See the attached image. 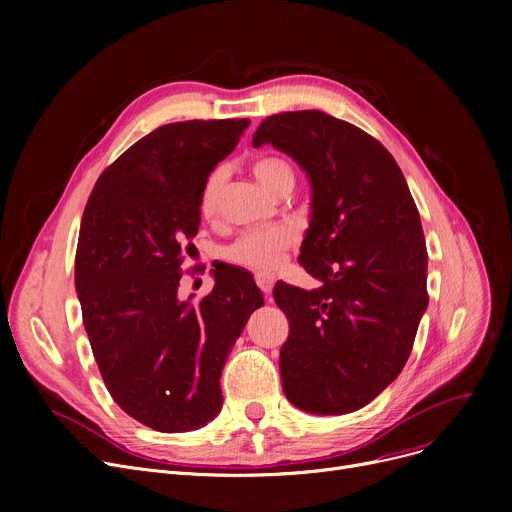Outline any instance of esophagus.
Instances as JSON below:
<instances>
[{
    "instance_id": "1",
    "label": "esophagus",
    "mask_w": 512,
    "mask_h": 512,
    "mask_svg": "<svg viewBox=\"0 0 512 512\" xmlns=\"http://www.w3.org/2000/svg\"><path fill=\"white\" fill-rule=\"evenodd\" d=\"M255 282H257V286H259V290H261L263 294H270L276 280H274V276H270V274H257V276H255Z\"/></svg>"
}]
</instances>
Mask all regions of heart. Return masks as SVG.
Segmentation results:
<instances>
[{"mask_svg":"<svg viewBox=\"0 0 512 512\" xmlns=\"http://www.w3.org/2000/svg\"><path fill=\"white\" fill-rule=\"evenodd\" d=\"M251 170L255 178L272 193L284 191L286 186H294V170L288 161L280 155H261L257 157ZM224 168H215L203 182L199 193V211L203 218L211 220L218 213L222 184H224ZM294 230L288 226H272V228H259L240 234L232 245L224 249V257L230 263L255 272H270L280 263L284 253L292 247Z\"/></svg>","mask_w":512,"mask_h":512,"instance_id":"1","label":"heart"}]
</instances>
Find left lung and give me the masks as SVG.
Returning <instances> with one entry per match:
<instances>
[{"mask_svg":"<svg viewBox=\"0 0 512 512\" xmlns=\"http://www.w3.org/2000/svg\"><path fill=\"white\" fill-rule=\"evenodd\" d=\"M288 153L311 180L299 263L321 280L278 282L290 334L280 351L286 398L315 415L351 413L405 367L427 309V249L417 205L390 151L319 110L265 118L253 147Z\"/></svg>","mask_w":512,"mask_h":512,"instance_id":"obj_1","label":"left lung"}]
</instances>
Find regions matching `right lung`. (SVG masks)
Wrapping results in <instances>:
<instances>
[{
    "label": "right lung",
    "instance_id": "right-lung-1",
    "mask_svg": "<svg viewBox=\"0 0 512 512\" xmlns=\"http://www.w3.org/2000/svg\"><path fill=\"white\" fill-rule=\"evenodd\" d=\"M247 118L159 126L99 176L80 222L74 284L107 392L155 432H188L222 409L224 363L263 305L253 276L215 270L199 303L180 301L205 178Z\"/></svg>",
    "mask_w": 512,
    "mask_h": 512
}]
</instances>
